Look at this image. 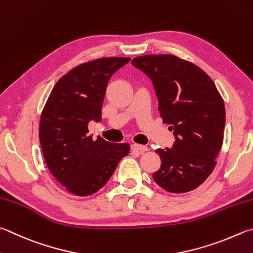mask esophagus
I'll use <instances>...</instances> for the list:
<instances>
[{
	"label": "esophagus",
	"mask_w": 253,
	"mask_h": 253,
	"mask_svg": "<svg viewBox=\"0 0 253 253\" xmlns=\"http://www.w3.org/2000/svg\"><path fill=\"white\" fill-rule=\"evenodd\" d=\"M131 150L138 151L139 154H144L145 151L148 150V147H147V146H142V145H138V144H132V145H131Z\"/></svg>",
	"instance_id": "obj_1"
}]
</instances>
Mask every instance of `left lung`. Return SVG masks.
Returning <instances> with one entry per match:
<instances>
[{
  "instance_id": "obj_1",
  "label": "left lung",
  "mask_w": 253,
  "mask_h": 253,
  "mask_svg": "<svg viewBox=\"0 0 253 253\" xmlns=\"http://www.w3.org/2000/svg\"><path fill=\"white\" fill-rule=\"evenodd\" d=\"M131 64L153 82L172 148L157 149L162 166L155 182L173 194L199 187L215 167L223 142L226 111L213 81L195 64L171 54L142 55Z\"/></svg>"
}]
</instances>
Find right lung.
<instances>
[{"instance_id":"add662e5","label":"right lung","mask_w":253,"mask_h":253,"mask_svg":"<svg viewBox=\"0 0 253 253\" xmlns=\"http://www.w3.org/2000/svg\"><path fill=\"white\" fill-rule=\"evenodd\" d=\"M129 57H103L83 63L62 76L50 91L40 121V141L46 166L71 194L98 191L128 155L127 142L113 144L88 135V123L102 119L108 81Z\"/></svg>"}]
</instances>
